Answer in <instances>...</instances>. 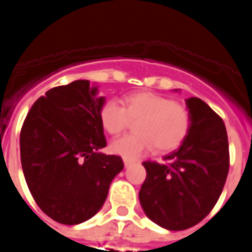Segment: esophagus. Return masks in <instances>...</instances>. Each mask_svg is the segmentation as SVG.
<instances>
[{
    "instance_id": "esophagus-1",
    "label": "esophagus",
    "mask_w": 252,
    "mask_h": 252,
    "mask_svg": "<svg viewBox=\"0 0 252 252\" xmlns=\"http://www.w3.org/2000/svg\"><path fill=\"white\" fill-rule=\"evenodd\" d=\"M132 162H133V160L127 159V158H124V164H125V166H126V168H127L128 165H131Z\"/></svg>"
}]
</instances>
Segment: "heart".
<instances>
[{
    "label": "heart",
    "instance_id": "b5f03b06",
    "mask_svg": "<svg viewBox=\"0 0 252 252\" xmlns=\"http://www.w3.org/2000/svg\"><path fill=\"white\" fill-rule=\"evenodd\" d=\"M130 120H139L136 133L126 135L111 144V151L127 159H136L150 149L166 153L183 142L190 127V116L186 107L150 92L127 95L122 106L108 101L101 110L102 127L110 135H120Z\"/></svg>",
    "mask_w": 252,
    "mask_h": 252
}]
</instances>
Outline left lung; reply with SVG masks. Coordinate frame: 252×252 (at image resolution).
I'll return each mask as SVG.
<instances>
[{
	"mask_svg": "<svg viewBox=\"0 0 252 252\" xmlns=\"http://www.w3.org/2000/svg\"><path fill=\"white\" fill-rule=\"evenodd\" d=\"M175 92H179L174 90ZM190 127L166 162L145 161L139 199L145 215L162 228L187 230L208 215L221 195L230 168L224 124L202 99H186Z\"/></svg>",
	"mask_w": 252,
	"mask_h": 252,
	"instance_id": "left-lung-1",
	"label": "left lung"
}]
</instances>
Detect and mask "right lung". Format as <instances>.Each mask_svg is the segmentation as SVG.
I'll use <instances>...</instances> for the list:
<instances>
[{"instance_id": "right-lung-1", "label": "right lung", "mask_w": 252, "mask_h": 252, "mask_svg": "<svg viewBox=\"0 0 252 252\" xmlns=\"http://www.w3.org/2000/svg\"><path fill=\"white\" fill-rule=\"evenodd\" d=\"M106 103L98 86L79 79L51 88L29 111L20 133L21 165L37 206L63 224H79L103 206L124 169L107 145L101 124Z\"/></svg>"}]
</instances>
